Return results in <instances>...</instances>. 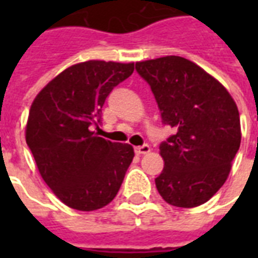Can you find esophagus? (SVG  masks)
<instances>
[{
	"mask_svg": "<svg viewBox=\"0 0 258 258\" xmlns=\"http://www.w3.org/2000/svg\"><path fill=\"white\" fill-rule=\"evenodd\" d=\"M135 153H137L138 155H143V154L150 153V146L149 145L138 146V147H135Z\"/></svg>",
	"mask_w": 258,
	"mask_h": 258,
	"instance_id": "esophagus-1",
	"label": "esophagus"
}]
</instances>
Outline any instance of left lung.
<instances>
[{
    "label": "left lung",
    "instance_id": "1",
    "mask_svg": "<svg viewBox=\"0 0 258 258\" xmlns=\"http://www.w3.org/2000/svg\"><path fill=\"white\" fill-rule=\"evenodd\" d=\"M135 70L151 87L162 123L174 128L159 146L165 167L155 178L158 191L176 208L208 202L228 179L240 149V113L233 97L179 56L139 61Z\"/></svg>",
    "mask_w": 258,
    "mask_h": 258
}]
</instances>
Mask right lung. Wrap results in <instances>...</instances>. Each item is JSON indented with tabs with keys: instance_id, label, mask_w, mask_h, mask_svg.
<instances>
[{
	"instance_id": "add662e5",
	"label": "right lung",
	"mask_w": 258,
	"mask_h": 258,
	"mask_svg": "<svg viewBox=\"0 0 258 258\" xmlns=\"http://www.w3.org/2000/svg\"><path fill=\"white\" fill-rule=\"evenodd\" d=\"M134 62L89 60L67 68L40 91L30 107L26 145L42 179L62 204L82 212L104 208L116 197L134 158L133 146L91 131L113 87Z\"/></svg>"
}]
</instances>
